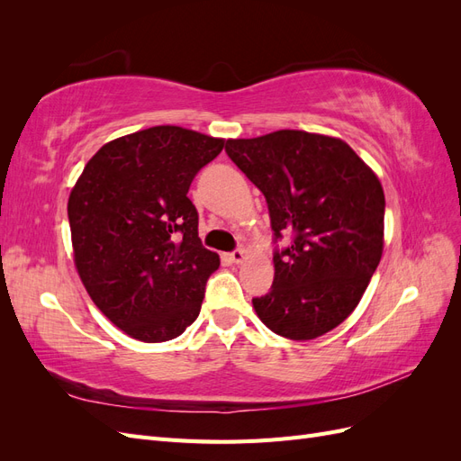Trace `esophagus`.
<instances>
[{
	"instance_id": "1",
	"label": "esophagus",
	"mask_w": 461,
	"mask_h": 461,
	"mask_svg": "<svg viewBox=\"0 0 461 461\" xmlns=\"http://www.w3.org/2000/svg\"><path fill=\"white\" fill-rule=\"evenodd\" d=\"M229 259L232 261V263H242L244 259H246V252L244 249H234V252H230V256H229Z\"/></svg>"
}]
</instances>
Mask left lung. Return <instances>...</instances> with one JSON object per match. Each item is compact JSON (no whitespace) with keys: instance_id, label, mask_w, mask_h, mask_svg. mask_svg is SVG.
I'll return each mask as SVG.
<instances>
[{"instance_id":"left-lung-1","label":"left lung","mask_w":461,"mask_h":461,"mask_svg":"<svg viewBox=\"0 0 461 461\" xmlns=\"http://www.w3.org/2000/svg\"><path fill=\"white\" fill-rule=\"evenodd\" d=\"M227 156L261 190L275 242V278L258 317L290 340L321 337L350 315L383 256L384 192L340 138L276 131L227 140Z\"/></svg>"}]
</instances>
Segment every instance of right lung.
I'll use <instances>...</instances> for the list:
<instances>
[{
	"instance_id": "obj_1",
	"label": "right lung",
	"mask_w": 461,
	"mask_h": 461,
	"mask_svg": "<svg viewBox=\"0 0 461 461\" xmlns=\"http://www.w3.org/2000/svg\"><path fill=\"white\" fill-rule=\"evenodd\" d=\"M225 140L151 127L97 149L68 196L75 265L100 312L129 337L165 342L200 315L219 256L202 246L194 176Z\"/></svg>"
}]
</instances>
